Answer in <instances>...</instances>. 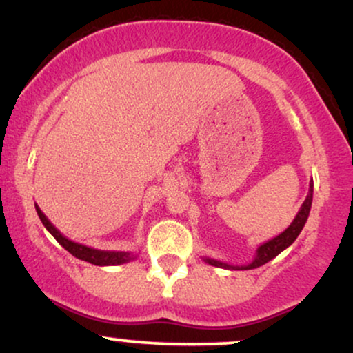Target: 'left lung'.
<instances>
[{
    "label": "left lung",
    "mask_w": 353,
    "mask_h": 353,
    "mask_svg": "<svg viewBox=\"0 0 353 353\" xmlns=\"http://www.w3.org/2000/svg\"><path fill=\"white\" fill-rule=\"evenodd\" d=\"M312 188H314V185H312V178H311L307 196H306V199H304V203L301 204V208H299L298 214L294 216L293 223H291L288 228L283 230L281 234H278L276 237L270 239V241L263 242L262 245L256 247L252 262H249L247 265H230V263L221 262V260L211 259V256H203L204 262L212 265V267H219V268H225V270H252V268H259V267H262V265L268 263L270 260L275 259L276 255H280L283 250L288 249L291 243L296 241L299 232L303 230L307 217H310L311 204H312Z\"/></svg>",
    "instance_id": "left-lung-1"
}]
</instances>
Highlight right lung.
<instances>
[{
	"instance_id": "obj_1",
	"label": "right lung",
	"mask_w": 353,
	"mask_h": 353,
	"mask_svg": "<svg viewBox=\"0 0 353 353\" xmlns=\"http://www.w3.org/2000/svg\"><path fill=\"white\" fill-rule=\"evenodd\" d=\"M36 211H37L39 219L42 221L43 228L49 230L52 236L55 237V241L59 242L65 250L70 252V254L73 256H77V259L85 260V262H88V263L98 265V267H110V265H123V263L130 262V260L137 259V255L132 254V252L98 250V249H93V247L83 245V243L73 242V241H70V239L65 237L63 234L60 232V230L57 229L55 225L52 224L49 219H47V216L43 214V212L41 211V208H39L37 204H36Z\"/></svg>"
}]
</instances>
